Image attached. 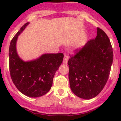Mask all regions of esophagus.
<instances>
[{
  "instance_id": "34e87169",
  "label": "esophagus",
  "mask_w": 121,
  "mask_h": 121,
  "mask_svg": "<svg viewBox=\"0 0 121 121\" xmlns=\"http://www.w3.org/2000/svg\"><path fill=\"white\" fill-rule=\"evenodd\" d=\"M68 59H69V56H68L67 54H64V59H63V63L64 64H67L68 62Z\"/></svg>"
}]
</instances>
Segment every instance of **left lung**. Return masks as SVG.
<instances>
[{"instance_id": "left-lung-1", "label": "left lung", "mask_w": 121, "mask_h": 121, "mask_svg": "<svg viewBox=\"0 0 121 121\" xmlns=\"http://www.w3.org/2000/svg\"><path fill=\"white\" fill-rule=\"evenodd\" d=\"M69 56L68 78L71 91L84 99L95 97L108 81L113 61L108 36L97 27L95 39L89 40L75 56Z\"/></svg>"}]
</instances>
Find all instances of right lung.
I'll list each match as a JSON object with an SVG mask.
<instances>
[{
	"label": "right lung",
	"mask_w": 121,
	"mask_h": 121,
	"mask_svg": "<svg viewBox=\"0 0 121 121\" xmlns=\"http://www.w3.org/2000/svg\"><path fill=\"white\" fill-rule=\"evenodd\" d=\"M26 23L14 36L9 47V69L13 82L20 92L32 98L41 97L50 91L55 73L63 62V53L42 54L33 60H23L18 55L16 43Z\"/></svg>",
	"instance_id": "right-lung-1"
}]
</instances>
